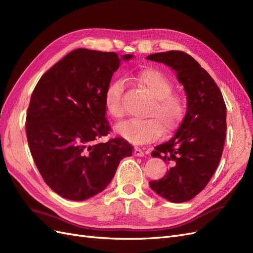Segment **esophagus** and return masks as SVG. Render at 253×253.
Wrapping results in <instances>:
<instances>
[{
  "label": "esophagus",
  "mask_w": 253,
  "mask_h": 253,
  "mask_svg": "<svg viewBox=\"0 0 253 253\" xmlns=\"http://www.w3.org/2000/svg\"><path fill=\"white\" fill-rule=\"evenodd\" d=\"M134 155L138 156V157H142V156H144V152L140 148L137 147L134 149Z\"/></svg>",
  "instance_id": "esophagus-1"
}]
</instances>
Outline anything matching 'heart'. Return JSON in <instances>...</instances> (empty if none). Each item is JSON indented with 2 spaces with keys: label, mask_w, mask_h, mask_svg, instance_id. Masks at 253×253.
<instances>
[{
  "label": "heart",
  "mask_w": 253,
  "mask_h": 253,
  "mask_svg": "<svg viewBox=\"0 0 253 253\" xmlns=\"http://www.w3.org/2000/svg\"><path fill=\"white\" fill-rule=\"evenodd\" d=\"M134 80L154 101L147 113L148 119L126 121L117 126V133L129 142L142 144L157 139L163 129L165 134L174 132L185 115V103L180 97L172 95L171 82L156 70L141 71ZM125 87V82L117 79L109 84L104 93L105 110L116 120L125 116L122 103Z\"/></svg>",
  "instance_id": "heart-1"
}]
</instances>
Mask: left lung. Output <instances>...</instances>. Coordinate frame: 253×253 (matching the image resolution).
<instances>
[{"instance_id": "obj_1", "label": "left lung", "mask_w": 253, "mask_h": 253, "mask_svg": "<svg viewBox=\"0 0 253 253\" xmlns=\"http://www.w3.org/2000/svg\"><path fill=\"white\" fill-rule=\"evenodd\" d=\"M148 60L170 66L187 94V113L172 138L152 152L170 166L162 179L150 181L172 203L192 200L215 172L226 138V104L217 84L187 52L153 53Z\"/></svg>"}]
</instances>
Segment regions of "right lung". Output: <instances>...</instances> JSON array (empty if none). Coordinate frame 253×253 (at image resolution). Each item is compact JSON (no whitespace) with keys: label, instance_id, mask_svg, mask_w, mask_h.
Listing matches in <instances>:
<instances>
[{"label":"right lung","instance_id":"obj_1","mask_svg":"<svg viewBox=\"0 0 253 253\" xmlns=\"http://www.w3.org/2000/svg\"><path fill=\"white\" fill-rule=\"evenodd\" d=\"M116 52L86 48L71 51L40 78L26 115V136L44 181L71 201H85L103 191L120 160L132 156L126 139L98 142L111 126L104 93L121 60Z\"/></svg>","mask_w":253,"mask_h":253}]
</instances>
